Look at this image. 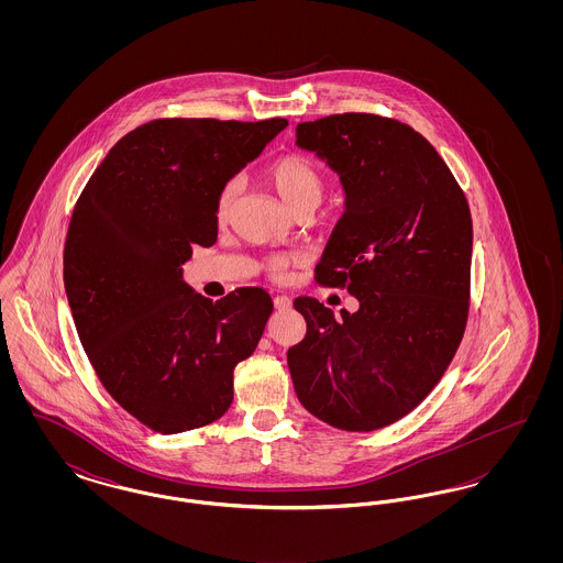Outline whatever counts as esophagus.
<instances>
[{"instance_id":"esophagus-1","label":"esophagus","mask_w":563,"mask_h":563,"mask_svg":"<svg viewBox=\"0 0 563 563\" xmlns=\"http://www.w3.org/2000/svg\"><path fill=\"white\" fill-rule=\"evenodd\" d=\"M274 306H276L278 310H289V308H291V297H289V295H276V297H274Z\"/></svg>"}]
</instances>
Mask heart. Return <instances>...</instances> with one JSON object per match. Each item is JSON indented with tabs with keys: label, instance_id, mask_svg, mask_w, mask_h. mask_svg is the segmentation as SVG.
I'll use <instances>...</instances> for the list:
<instances>
[{
	"label": "heart",
	"instance_id": "obj_1",
	"mask_svg": "<svg viewBox=\"0 0 563 563\" xmlns=\"http://www.w3.org/2000/svg\"><path fill=\"white\" fill-rule=\"evenodd\" d=\"M264 177L280 200L294 211L301 205H319L322 196V175L319 166L301 154H285L269 162ZM239 194V181L232 179L217 194L214 217L225 221L232 211L234 198ZM301 260L299 253H278L266 260V272L272 278H285L289 268Z\"/></svg>",
	"mask_w": 563,
	"mask_h": 563
}]
</instances>
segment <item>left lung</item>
<instances>
[{"instance_id": "1", "label": "left lung", "mask_w": 563, "mask_h": 563, "mask_svg": "<svg viewBox=\"0 0 563 563\" xmlns=\"http://www.w3.org/2000/svg\"><path fill=\"white\" fill-rule=\"evenodd\" d=\"M295 131L346 191L314 278L358 299L342 321L314 297L295 299L306 319V338L287 352L295 393L335 429H384L429 397L462 342L468 202L437 150L399 120L350 111Z\"/></svg>"}]
</instances>
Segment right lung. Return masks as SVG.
I'll list each match as a JSON object with an SVG mask.
<instances>
[{
	"label": "right lung",
	"mask_w": 563,
	"mask_h": 563,
	"mask_svg": "<svg viewBox=\"0 0 563 563\" xmlns=\"http://www.w3.org/2000/svg\"><path fill=\"white\" fill-rule=\"evenodd\" d=\"M287 124L152 120L81 189L63 251L69 308L103 388L147 429H200L232 405L234 367L257 349L272 297L241 287L207 299L181 266L217 242L219 189Z\"/></svg>",
	"instance_id": "right-lung-1"
}]
</instances>
